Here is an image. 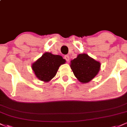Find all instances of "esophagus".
<instances>
[{
  "label": "esophagus",
  "instance_id": "1",
  "mask_svg": "<svg viewBox=\"0 0 127 127\" xmlns=\"http://www.w3.org/2000/svg\"><path fill=\"white\" fill-rule=\"evenodd\" d=\"M64 59L67 61V62H69V60H70L69 56H68V55H65V56H64Z\"/></svg>",
  "mask_w": 127,
  "mask_h": 127
}]
</instances>
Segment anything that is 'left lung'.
Returning <instances> with one entry per match:
<instances>
[{
    "label": "left lung",
    "instance_id": "obj_1",
    "mask_svg": "<svg viewBox=\"0 0 127 127\" xmlns=\"http://www.w3.org/2000/svg\"><path fill=\"white\" fill-rule=\"evenodd\" d=\"M70 67L74 75L82 83L90 82L98 74L100 63L86 54H79L70 62Z\"/></svg>",
    "mask_w": 127,
    "mask_h": 127
}]
</instances>
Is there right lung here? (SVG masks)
<instances>
[{
  "mask_svg": "<svg viewBox=\"0 0 127 127\" xmlns=\"http://www.w3.org/2000/svg\"><path fill=\"white\" fill-rule=\"evenodd\" d=\"M65 62V60L60 55L45 52L32 64V69L37 78L48 82L56 75L59 67Z\"/></svg>",
  "mask_w": 127,
  "mask_h": 127,
  "instance_id": "add662e5",
  "label": "right lung"
}]
</instances>
